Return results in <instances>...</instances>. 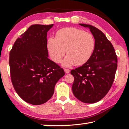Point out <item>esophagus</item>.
<instances>
[{"label":"esophagus","mask_w":129,"mask_h":129,"mask_svg":"<svg viewBox=\"0 0 129 129\" xmlns=\"http://www.w3.org/2000/svg\"><path fill=\"white\" fill-rule=\"evenodd\" d=\"M64 71H65V72L66 74H68V73H69L70 72V70L68 69H64Z\"/></svg>","instance_id":"1"}]
</instances>
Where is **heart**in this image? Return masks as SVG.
Wrapping results in <instances>:
<instances>
[{
  "instance_id": "heart-1",
  "label": "heart",
  "mask_w": 129,
  "mask_h": 129,
  "mask_svg": "<svg viewBox=\"0 0 129 129\" xmlns=\"http://www.w3.org/2000/svg\"><path fill=\"white\" fill-rule=\"evenodd\" d=\"M95 46L92 34L80 29L65 28L59 30L56 38L50 37L47 46L52 60L58 63L65 53L68 55L62 61L63 67L81 65L91 56Z\"/></svg>"
}]
</instances>
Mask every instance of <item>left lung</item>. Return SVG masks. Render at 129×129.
Returning a JSON list of instances; mask_svg holds the SVG:
<instances>
[{"instance_id": "obj_1", "label": "left lung", "mask_w": 129, "mask_h": 129, "mask_svg": "<svg viewBox=\"0 0 129 129\" xmlns=\"http://www.w3.org/2000/svg\"><path fill=\"white\" fill-rule=\"evenodd\" d=\"M95 41L91 56L82 66L71 71L74 77L72 90L78 100L85 103L98 102L110 89L117 67V58L111 42L99 29L89 24Z\"/></svg>"}]
</instances>
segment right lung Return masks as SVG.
<instances>
[{
    "instance_id": "obj_1",
    "label": "right lung",
    "mask_w": 129,
    "mask_h": 129,
    "mask_svg": "<svg viewBox=\"0 0 129 129\" xmlns=\"http://www.w3.org/2000/svg\"><path fill=\"white\" fill-rule=\"evenodd\" d=\"M54 24L32 25L16 40L9 54L12 82L25 102L39 105L53 96L64 70L48 58L47 33Z\"/></svg>"
}]
</instances>
